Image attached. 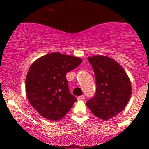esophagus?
<instances>
[{"label": "esophagus", "mask_w": 149, "mask_h": 149, "mask_svg": "<svg viewBox=\"0 0 149 149\" xmlns=\"http://www.w3.org/2000/svg\"><path fill=\"white\" fill-rule=\"evenodd\" d=\"M77 98L78 100H84V98H85V95H81V96H78Z\"/></svg>", "instance_id": "esophagus-1"}]
</instances>
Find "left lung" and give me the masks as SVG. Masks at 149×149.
<instances>
[{
  "instance_id": "1",
  "label": "left lung",
  "mask_w": 149,
  "mask_h": 149,
  "mask_svg": "<svg viewBox=\"0 0 149 149\" xmlns=\"http://www.w3.org/2000/svg\"><path fill=\"white\" fill-rule=\"evenodd\" d=\"M96 83L94 97L86 105L96 117L108 120L123 110L131 94V84L123 68L113 59L104 56L88 58Z\"/></svg>"
}]
</instances>
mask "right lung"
I'll list each match as a JSON object with an SVG mask.
<instances>
[{"mask_svg": "<svg viewBox=\"0 0 149 149\" xmlns=\"http://www.w3.org/2000/svg\"><path fill=\"white\" fill-rule=\"evenodd\" d=\"M82 60L54 52L37 59L26 77L29 102L45 119L57 121L69 111L77 98L69 92L66 74Z\"/></svg>", "mask_w": 149, "mask_h": 149, "instance_id": "right-lung-1", "label": "right lung"}]
</instances>
